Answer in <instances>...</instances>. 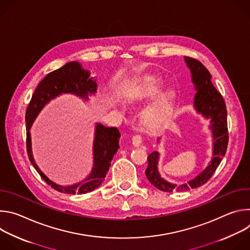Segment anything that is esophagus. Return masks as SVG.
I'll list each match as a JSON object with an SVG mask.
<instances>
[{
	"label": "esophagus",
	"instance_id": "esophagus-1",
	"mask_svg": "<svg viewBox=\"0 0 250 250\" xmlns=\"http://www.w3.org/2000/svg\"><path fill=\"white\" fill-rule=\"evenodd\" d=\"M141 142H142V137H141V135L136 134V135H134V136L132 137V145H133V146H135V147L139 146L141 145Z\"/></svg>",
	"mask_w": 250,
	"mask_h": 250
}]
</instances>
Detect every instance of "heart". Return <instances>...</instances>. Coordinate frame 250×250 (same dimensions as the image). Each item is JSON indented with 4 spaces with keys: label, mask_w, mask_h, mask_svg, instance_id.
<instances>
[{
    "label": "heart",
    "mask_w": 250,
    "mask_h": 250,
    "mask_svg": "<svg viewBox=\"0 0 250 250\" xmlns=\"http://www.w3.org/2000/svg\"><path fill=\"white\" fill-rule=\"evenodd\" d=\"M162 84V80L159 77L151 75L144 77L129 89L127 102L129 104H140L151 100L159 92ZM173 100L174 92L172 90L167 89L160 93L151 103L140 111V124L148 129L159 126L170 113Z\"/></svg>",
    "instance_id": "heart-1"
}]
</instances>
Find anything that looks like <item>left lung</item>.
Here are the masks:
<instances>
[{
    "label": "left lung",
    "mask_w": 250,
    "mask_h": 250,
    "mask_svg": "<svg viewBox=\"0 0 250 250\" xmlns=\"http://www.w3.org/2000/svg\"><path fill=\"white\" fill-rule=\"evenodd\" d=\"M185 63L190 69L192 82L195 86L196 94L194 97V109L205 119L209 120L210 125L208 129L212 138L211 159L208 166L193 179L181 183L173 184L161 177L158 171L159 152L153 151L148 157V166L146 175L148 181L158 190L163 192H185L196 189L207 183L220 165L228 148L229 132L227 123L226 103L221 95L211 83V75L208 69L197 59L185 56ZM160 137L157 138L159 142Z\"/></svg>",
    "instance_id": "left-lung-1"
}]
</instances>
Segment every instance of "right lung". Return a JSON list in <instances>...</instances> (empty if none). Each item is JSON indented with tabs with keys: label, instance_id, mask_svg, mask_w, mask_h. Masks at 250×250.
Segmentation results:
<instances>
[{
	"label": "right lung",
	"instance_id": "add662e5",
	"mask_svg": "<svg viewBox=\"0 0 250 250\" xmlns=\"http://www.w3.org/2000/svg\"><path fill=\"white\" fill-rule=\"evenodd\" d=\"M90 72L78 61L66 63L61 68L47 74L35 89L25 113L26 122V149L29 161L42 176V179L54 190L69 194H86L99 188L108 173L114 155L120 148L121 133L117 127H108L97 123L93 142V167L86 179L73 185L62 186L56 184L40 169L34 161L31 150L30 127L44 106L62 94H71L88 101L97 92V82Z\"/></svg>",
	"mask_w": 250,
	"mask_h": 250
}]
</instances>
